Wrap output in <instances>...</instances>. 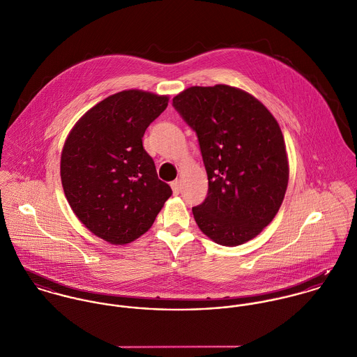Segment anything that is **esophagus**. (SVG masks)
I'll return each mask as SVG.
<instances>
[{
  "instance_id": "esophagus-1",
  "label": "esophagus",
  "mask_w": 357,
  "mask_h": 357,
  "mask_svg": "<svg viewBox=\"0 0 357 357\" xmlns=\"http://www.w3.org/2000/svg\"><path fill=\"white\" fill-rule=\"evenodd\" d=\"M171 189H172L174 195H179V192H181V185H179V181H178V179H175V181L171 182Z\"/></svg>"
}]
</instances>
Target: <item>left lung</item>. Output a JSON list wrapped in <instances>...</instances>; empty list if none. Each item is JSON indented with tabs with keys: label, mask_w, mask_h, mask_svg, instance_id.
<instances>
[{
	"label": "left lung",
	"mask_w": 357,
	"mask_h": 357,
	"mask_svg": "<svg viewBox=\"0 0 357 357\" xmlns=\"http://www.w3.org/2000/svg\"><path fill=\"white\" fill-rule=\"evenodd\" d=\"M172 105L196 131L208 175V196L193 208L199 230L225 246L259 236L289 182L277 119L256 97L227 84L189 87Z\"/></svg>",
	"instance_id": "left-lung-1"
}]
</instances>
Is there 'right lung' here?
Returning a JSON list of instances; mask_svg holds the SVG:
<instances>
[{
  "instance_id": "obj_1",
  "label": "right lung",
  "mask_w": 357,
  "mask_h": 357,
  "mask_svg": "<svg viewBox=\"0 0 357 357\" xmlns=\"http://www.w3.org/2000/svg\"><path fill=\"white\" fill-rule=\"evenodd\" d=\"M168 100L137 89L112 94L90 108L64 142L60 175L67 201L87 230L112 245L145 234L172 195L142 145Z\"/></svg>"
}]
</instances>
